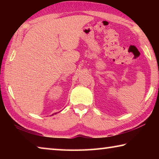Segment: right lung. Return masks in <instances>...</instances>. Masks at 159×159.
Wrapping results in <instances>:
<instances>
[{
	"label": "right lung",
	"instance_id": "obj_1",
	"mask_svg": "<svg viewBox=\"0 0 159 159\" xmlns=\"http://www.w3.org/2000/svg\"><path fill=\"white\" fill-rule=\"evenodd\" d=\"M55 114H56V113H55ZM52 115H53V114H52Z\"/></svg>",
	"mask_w": 159,
	"mask_h": 159
}]
</instances>
